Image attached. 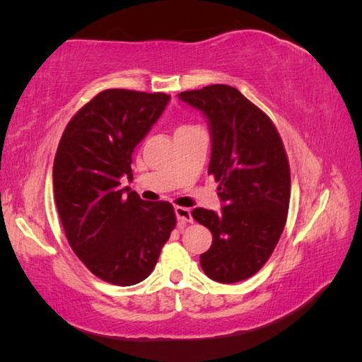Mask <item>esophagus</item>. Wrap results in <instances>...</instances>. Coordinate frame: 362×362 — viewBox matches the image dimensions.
Returning a JSON list of instances; mask_svg holds the SVG:
<instances>
[{"label": "esophagus", "mask_w": 362, "mask_h": 362, "mask_svg": "<svg viewBox=\"0 0 362 362\" xmlns=\"http://www.w3.org/2000/svg\"><path fill=\"white\" fill-rule=\"evenodd\" d=\"M175 216L177 220H179V223H187V222H192L193 217H192V211L188 209V207H182V206H175Z\"/></svg>", "instance_id": "esophagus-1"}]
</instances>
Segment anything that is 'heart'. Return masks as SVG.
Listing matches in <instances>:
<instances>
[{
	"mask_svg": "<svg viewBox=\"0 0 362 362\" xmlns=\"http://www.w3.org/2000/svg\"><path fill=\"white\" fill-rule=\"evenodd\" d=\"M182 127H187V126H182ZM179 129H180V127H179Z\"/></svg>",
	"mask_w": 362,
	"mask_h": 362,
	"instance_id": "1",
	"label": "heart"
}]
</instances>
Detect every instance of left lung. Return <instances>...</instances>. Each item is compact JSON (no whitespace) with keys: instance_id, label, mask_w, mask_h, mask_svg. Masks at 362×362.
Segmentation results:
<instances>
[{"instance_id":"8db88e82","label":"left lung","mask_w":362,"mask_h":362,"mask_svg":"<svg viewBox=\"0 0 362 362\" xmlns=\"http://www.w3.org/2000/svg\"><path fill=\"white\" fill-rule=\"evenodd\" d=\"M209 124V170L218 182V214L196 207L193 218L212 233L203 272L231 284L265 265L284 230L291 199L289 161L272 119L236 88L212 84L179 94Z\"/></svg>"}]
</instances>
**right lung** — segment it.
Here are the masks:
<instances>
[{"label": "right lung", "mask_w": 362, "mask_h": 362, "mask_svg": "<svg viewBox=\"0 0 362 362\" xmlns=\"http://www.w3.org/2000/svg\"><path fill=\"white\" fill-rule=\"evenodd\" d=\"M170 95L107 89L73 116L54 159L52 187L66 240L90 273L115 286L137 284L155 268L177 223L168 201L140 199L132 153Z\"/></svg>", "instance_id": "1"}]
</instances>
